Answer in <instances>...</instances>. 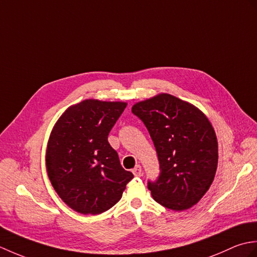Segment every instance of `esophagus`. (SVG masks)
I'll use <instances>...</instances> for the list:
<instances>
[{
	"instance_id": "34e87169",
	"label": "esophagus",
	"mask_w": 257,
	"mask_h": 257,
	"mask_svg": "<svg viewBox=\"0 0 257 257\" xmlns=\"http://www.w3.org/2000/svg\"><path fill=\"white\" fill-rule=\"evenodd\" d=\"M133 173L135 177H141L143 176V169H141V166L137 165L135 167V169L133 170Z\"/></svg>"
}]
</instances>
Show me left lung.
<instances>
[{
    "mask_svg": "<svg viewBox=\"0 0 257 257\" xmlns=\"http://www.w3.org/2000/svg\"><path fill=\"white\" fill-rule=\"evenodd\" d=\"M156 147L160 176L148 182L152 198L173 211L198 203L214 180L219 152L210 120L198 107L170 94L135 103Z\"/></svg>",
    "mask_w": 257,
    "mask_h": 257,
    "instance_id": "obj_1",
    "label": "left lung"
}]
</instances>
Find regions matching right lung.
<instances>
[{"instance_id":"1","label":"right lung","mask_w":257,"mask_h":257,"mask_svg":"<svg viewBox=\"0 0 257 257\" xmlns=\"http://www.w3.org/2000/svg\"><path fill=\"white\" fill-rule=\"evenodd\" d=\"M125 106L86 99L68 107L54 124L45 157L48 178L59 198L81 214L110 209L134 178L108 143Z\"/></svg>"}]
</instances>
